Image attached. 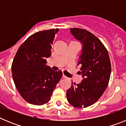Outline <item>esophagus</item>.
Segmentation results:
<instances>
[{
  "label": "esophagus",
  "mask_w": 126,
  "mask_h": 126,
  "mask_svg": "<svg viewBox=\"0 0 126 126\" xmlns=\"http://www.w3.org/2000/svg\"><path fill=\"white\" fill-rule=\"evenodd\" d=\"M62 78H67V77L65 74H63V75H62Z\"/></svg>",
  "instance_id": "esophagus-1"
}]
</instances>
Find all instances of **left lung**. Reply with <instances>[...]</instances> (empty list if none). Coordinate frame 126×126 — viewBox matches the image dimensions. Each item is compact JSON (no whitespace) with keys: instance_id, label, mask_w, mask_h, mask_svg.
Listing matches in <instances>:
<instances>
[{"instance_id":"left-lung-1","label":"left lung","mask_w":126,"mask_h":126,"mask_svg":"<svg viewBox=\"0 0 126 126\" xmlns=\"http://www.w3.org/2000/svg\"><path fill=\"white\" fill-rule=\"evenodd\" d=\"M71 33L83 44L78 64L83 80L72 83L66 93L69 103L76 108L88 107L101 97L109 84L111 64L109 53L96 36L84 29L71 28Z\"/></svg>"}]
</instances>
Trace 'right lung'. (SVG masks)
<instances>
[{
    "label": "right lung",
    "instance_id": "add662e5",
    "mask_svg": "<svg viewBox=\"0 0 126 126\" xmlns=\"http://www.w3.org/2000/svg\"><path fill=\"white\" fill-rule=\"evenodd\" d=\"M59 29L43 30L29 36L19 47L12 64L16 87L27 102L42 105L50 101L62 76L46 65L52 54V45Z\"/></svg>",
    "mask_w": 126,
    "mask_h": 126
}]
</instances>
